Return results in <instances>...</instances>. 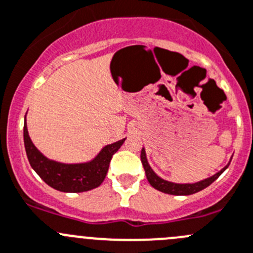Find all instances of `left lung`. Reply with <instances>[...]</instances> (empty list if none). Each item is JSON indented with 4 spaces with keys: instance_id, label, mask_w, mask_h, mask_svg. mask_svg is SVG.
I'll return each instance as SVG.
<instances>
[{
    "instance_id": "obj_1",
    "label": "left lung",
    "mask_w": 253,
    "mask_h": 253,
    "mask_svg": "<svg viewBox=\"0 0 253 253\" xmlns=\"http://www.w3.org/2000/svg\"><path fill=\"white\" fill-rule=\"evenodd\" d=\"M141 161L142 164H143L144 171H146V176L148 179L149 184L153 186L154 189L159 190L162 193H166V194H170V195H190V194H195V193L200 192L203 189L208 188L211 183H214L220 175L225 171V169L229 167L227 164L226 167L221 169L220 171H217L216 174H214L210 178L204 179V180L197 181V183H186V184H178V183H173V181H168L164 180L163 178L157 175L154 173L153 169L151 168V166L148 164V161H147V156H146V151L144 148H142L141 151ZM231 162V161H230Z\"/></svg>"
}]
</instances>
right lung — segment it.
<instances>
[{"label": "right lung", "mask_w": 253, "mask_h": 253, "mask_svg": "<svg viewBox=\"0 0 253 253\" xmlns=\"http://www.w3.org/2000/svg\"><path fill=\"white\" fill-rule=\"evenodd\" d=\"M23 139L29 164L49 186L59 192L83 193L101 185L109 170L112 156L119 151L126 138L105 146L91 161L69 164L46 158L38 151L28 134L26 116H24Z\"/></svg>", "instance_id": "obj_1"}]
</instances>
